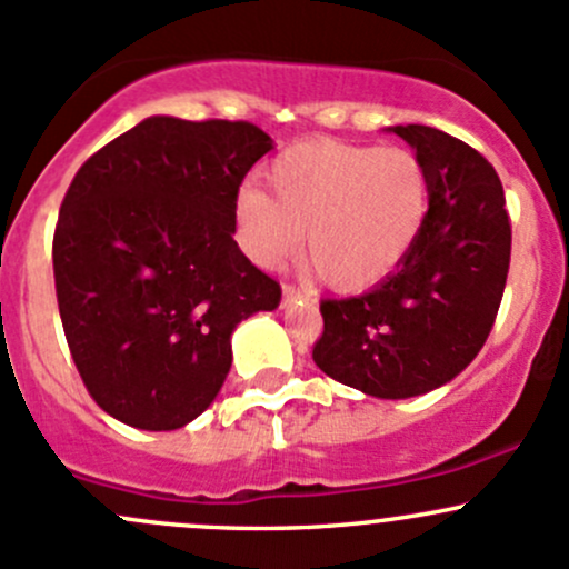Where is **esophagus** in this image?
<instances>
[{"mask_svg": "<svg viewBox=\"0 0 569 569\" xmlns=\"http://www.w3.org/2000/svg\"><path fill=\"white\" fill-rule=\"evenodd\" d=\"M302 300V291L295 289V286H283V308H289V305H297Z\"/></svg>", "mask_w": 569, "mask_h": 569, "instance_id": "obj_1", "label": "esophagus"}]
</instances>
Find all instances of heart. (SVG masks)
<instances>
[{
  "label": "heart",
  "instance_id": "heart-1",
  "mask_svg": "<svg viewBox=\"0 0 569 569\" xmlns=\"http://www.w3.org/2000/svg\"><path fill=\"white\" fill-rule=\"evenodd\" d=\"M267 190L237 196V242L259 267L300 248L302 264L332 291H362L403 264L430 212L422 160L400 147L302 141L267 169Z\"/></svg>",
  "mask_w": 569,
  "mask_h": 569
}]
</instances>
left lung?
Returning <instances> with one entry per match:
<instances>
[{"instance_id": "8db88e82", "label": "left lung", "mask_w": 569, "mask_h": 569, "mask_svg": "<svg viewBox=\"0 0 569 569\" xmlns=\"http://www.w3.org/2000/svg\"><path fill=\"white\" fill-rule=\"evenodd\" d=\"M426 166L430 212L403 264L349 300H325L313 362L385 400L439 390L477 357L510 269V218L493 166L428 124H395Z\"/></svg>"}]
</instances>
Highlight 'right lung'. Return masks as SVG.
Here are the masks:
<instances>
[{
    "label": "right lung",
    "mask_w": 569,
    "mask_h": 569,
    "mask_svg": "<svg viewBox=\"0 0 569 569\" xmlns=\"http://www.w3.org/2000/svg\"><path fill=\"white\" fill-rule=\"evenodd\" d=\"M272 139L250 122L147 117L70 182L53 280L70 355L113 420L177 430L218 398L231 335L280 305L234 242L237 193Z\"/></svg>",
    "instance_id": "right-lung-1"
}]
</instances>
